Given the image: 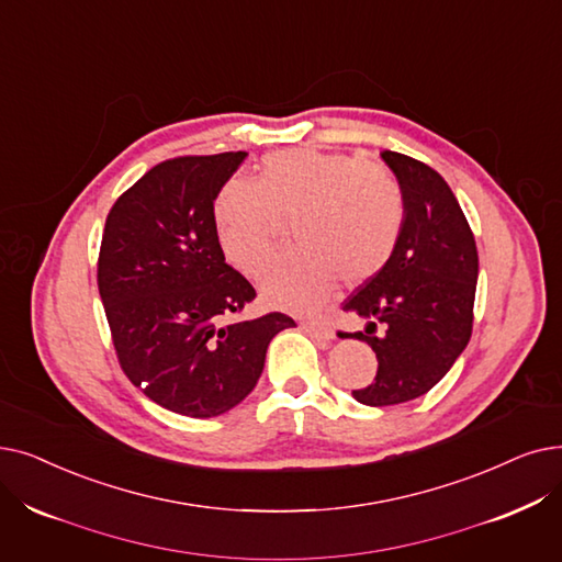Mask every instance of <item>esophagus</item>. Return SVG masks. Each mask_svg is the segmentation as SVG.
Here are the masks:
<instances>
[{"instance_id": "34e87169", "label": "esophagus", "mask_w": 562, "mask_h": 562, "mask_svg": "<svg viewBox=\"0 0 562 562\" xmlns=\"http://www.w3.org/2000/svg\"><path fill=\"white\" fill-rule=\"evenodd\" d=\"M301 328H303L305 333H310L312 337L322 339V341H328V339L335 337L330 324L324 322V319H307V322H301Z\"/></svg>"}]
</instances>
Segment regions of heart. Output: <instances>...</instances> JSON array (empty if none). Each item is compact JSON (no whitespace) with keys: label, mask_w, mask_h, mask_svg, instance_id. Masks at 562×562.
Returning <instances> with one entry per match:
<instances>
[{"label":"heart","mask_w":562,"mask_h":562,"mask_svg":"<svg viewBox=\"0 0 562 562\" xmlns=\"http://www.w3.org/2000/svg\"><path fill=\"white\" fill-rule=\"evenodd\" d=\"M282 223H291L301 246L266 278L263 296L278 307L312 310L339 278L358 286L385 271L406 227V194L387 167L319 149L268 154L255 183L234 179L215 194L217 243L250 278L278 257Z\"/></svg>","instance_id":"obj_1"}]
</instances>
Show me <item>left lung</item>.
<instances>
[{
	"label": "left lung",
	"mask_w": 562,
	"mask_h": 562,
	"mask_svg": "<svg viewBox=\"0 0 562 562\" xmlns=\"http://www.w3.org/2000/svg\"><path fill=\"white\" fill-rule=\"evenodd\" d=\"M381 156L404 188L406 227L385 271L341 303L368 326L339 330L376 353L374 381L351 390L368 406L411 402L448 374L471 339L477 284L475 238L446 179L411 156Z\"/></svg>",
	"instance_id": "8db88e82"
}]
</instances>
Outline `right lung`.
<instances>
[{
	"instance_id": "add662e5",
	"label": "right lung",
	"mask_w": 562,
	"mask_h": 562,
	"mask_svg": "<svg viewBox=\"0 0 562 562\" xmlns=\"http://www.w3.org/2000/svg\"><path fill=\"white\" fill-rule=\"evenodd\" d=\"M246 156L158 162L114 202L103 229L95 280L121 370L146 397L190 418L246 400L268 341L296 326L282 312L234 319L257 291L225 261L213 202Z\"/></svg>"
}]
</instances>
